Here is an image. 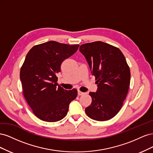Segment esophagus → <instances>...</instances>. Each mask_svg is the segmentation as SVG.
Instances as JSON below:
<instances>
[{"label":"esophagus","mask_w":153,"mask_h":153,"mask_svg":"<svg viewBox=\"0 0 153 153\" xmlns=\"http://www.w3.org/2000/svg\"><path fill=\"white\" fill-rule=\"evenodd\" d=\"M84 92H81L80 91H79V90H78V96H81V95H82V94H84Z\"/></svg>","instance_id":"1"}]
</instances>
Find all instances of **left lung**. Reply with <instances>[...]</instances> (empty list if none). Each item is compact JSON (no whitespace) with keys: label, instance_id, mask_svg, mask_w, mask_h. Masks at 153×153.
<instances>
[{"label":"left lung","instance_id":"obj_1","mask_svg":"<svg viewBox=\"0 0 153 153\" xmlns=\"http://www.w3.org/2000/svg\"><path fill=\"white\" fill-rule=\"evenodd\" d=\"M79 50L98 84L96 92H89L92 103L85 108V113L96 121H107L119 112L127 96L129 68L121 50L101 41L82 45Z\"/></svg>","mask_w":153,"mask_h":153}]
</instances>
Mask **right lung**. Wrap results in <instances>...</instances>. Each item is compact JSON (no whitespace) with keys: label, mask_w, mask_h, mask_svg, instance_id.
Masks as SVG:
<instances>
[{"label":"right lung","mask_w":153,"mask_h":153,"mask_svg":"<svg viewBox=\"0 0 153 153\" xmlns=\"http://www.w3.org/2000/svg\"><path fill=\"white\" fill-rule=\"evenodd\" d=\"M79 45L50 41L32 47L20 69L23 93L37 117L57 122L68 113L69 105L77 96V90L58 85L56 75L64 60L75 53Z\"/></svg>","instance_id":"obj_1"}]
</instances>
